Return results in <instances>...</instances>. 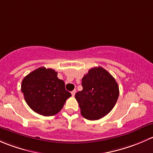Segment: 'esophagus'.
I'll return each instance as SVG.
<instances>
[{"instance_id": "34e87169", "label": "esophagus", "mask_w": 153, "mask_h": 153, "mask_svg": "<svg viewBox=\"0 0 153 153\" xmlns=\"http://www.w3.org/2000/svg\"><path fill=\"white\" fill-rule=\"evenodd\" d=\"M76 89H74L73 91H71L72 96H73V97H74L75 94H76Z\"/></svg>"}]
</instances>
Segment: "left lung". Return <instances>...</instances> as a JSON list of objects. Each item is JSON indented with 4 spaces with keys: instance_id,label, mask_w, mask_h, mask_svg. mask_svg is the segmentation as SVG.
I'll use <instances>...</instances> for the list:
<instances>
[{
    "instance_id": "left-lung-1",
    "label": "left lung",
    "mask_w": 153,
    "mask_h": 153,
    "mask_svg": "<svg viewBox=\"0 0 153 153\" xmlns=\"http://www.w3.org/2000/svg\"><path fill=\"white\" fill-rule=\"evenodd\" d=\"M82 91L75 94L81 114L88 120H98L110 113L117 102L119 85L102 67L90 69L82 79Z\"/></svg>"
}]
</instances>
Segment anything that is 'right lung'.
Listing matches in <instances>:
<instances>
[{
	"instance_id": "right-lung-1",
	"label": "right lung",
	"mask_w": 153,
	"mask_h": 153,
	"mask_svg": "<svg viewBox=\"0 0 153 153\" xmlns=\"http://www.w3.org/2000/svg\"><path fill=\"white\" fill-rule=\"evenodd\" d=\"M21 91L29 108L44 116H54L71 97L65 82L51 68L40 67L29 74L22 81Z\"/></svg>"
}]
</instances>
